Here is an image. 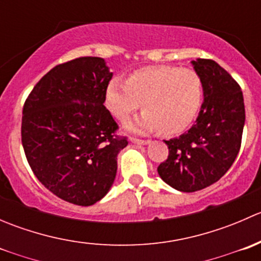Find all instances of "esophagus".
<instances>
[{
    "label": "esophagus",
    "mask_w": 261,
    "mask_h": 261,
    "mask_svg": "<svg viewBox=\"0 0 261 261\" xmlns=\"http://www.w3.org/2000/svg\"><path fill=\"white\" fill-rule=\"evenodd\" d=\"M131 141H133L134 144H138V145H146V144L150 143L149 139H147V140H143V139L138 138H131Z\"/></svg>",
    "instance_id": "esophagus-1"
}]
</instances>
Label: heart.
Wrapping results in <instances>:
<instances>
[{
	"label": "heart",
	"mask_w": 261,
	"mask_h": 261,
	"mask_svg": "<svg viewBox=\"0 0 261 261\" xmlns=\"http://www.w3.org/2000/svg\"><path fill=\"white\" fill-rule=\"evenodd\" d=\"M204 98L203 81L197 72L172 65L135 70L125 82L107 84L106 106L120 122H125L140 107L144 114L131 128L139 133L159 131L178 135L192 126Z\"/></svg>",
	"instance_id": "obj_1"
}]
</instances>
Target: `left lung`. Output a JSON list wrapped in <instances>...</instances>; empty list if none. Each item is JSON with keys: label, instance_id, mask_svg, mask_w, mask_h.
<instances>
[{"label": "left lung", "instance_id": "8db88e82", "mask_svg": "<svg viewBox=\"0 0 261 261\" xmlns=\"http://www.w3.org/2000/svg\"><path fill=\"white\" fill-rule=\"evenodd\" d=\"M203 81L204 101L196 123L179 138L164 140L168 159L160 163V178L180 192H196L216 183L235 162L245 123L243 91L211 59L192 62Z\"/></svg>", "mask_w": 261, "mask_h": 261}]
</instances>
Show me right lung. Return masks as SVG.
Returning <instances> with one entry per match:
<instances>
[{
  "instance_id": "obj_1",
  "label": "right lung",
  "mask_w": 261,
  "mask_h": 261,
  "mask_svg": "<svg viewBox=\"0 0 261 261\" xmlns=\"http://www.w3.org/2000/svg\"><path fill=\"white\" fill-rule=\"evenodd\" d=\"M112 73L102 58L82 57L50 69L22 109L21 141L39 181L59 198L91 206L103 198L128 144L105 107Z\"/></svg>"
}]
</instances>
